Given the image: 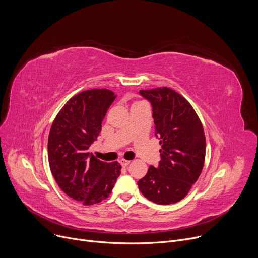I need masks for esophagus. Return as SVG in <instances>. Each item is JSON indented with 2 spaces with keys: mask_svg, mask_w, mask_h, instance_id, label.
Instances as JSON below:
<instances>
[{
  "mask_svg": "<svg viewBox=\"0 0 258 258\" xmlns=\"http://www.w3.org/2000/svg\"><path fill=\"white\" fill-rule=\"evenodd\" d=\"M119 163H120V165H121V167H124V168H126L129 164H130V161H127V159H120L119 161Z\"/></svg>",
  "mask_w": 258,
  "mask_h": 258,
  "instance_id": "1",
  "label": "esophagus"
}]
</instances>
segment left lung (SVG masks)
Segmentation results:
<instances>
[{"label": "left lung", "instance_id": "obj_1", "mask_svg": "<svg viewBox=\"0 0 258 258\" xmlns=\"http://www.w3.org/2000/svg\"><path fill=\"white\" fill-rule=\"evenodd\" d=\"M153 108L155 137L162 145L158 167L150 166L138 181L146 199L170 205L181 201L199 179L205 163L206 138L191 104L168 87L141 90Z\"/></svg>", "mask_w": 258, "mask_h": 258}]
</instances>
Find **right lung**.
I'll return each mask as SVG.
<instances>
[{"instance_id":"add662e5","label":"right lung","mask_w":258,"mask_h":258,"mask_svg":"<svg viewBox=\"0 0 258 258\" xmlns=\"http://www.w3.org/2000/svg\"><path fill=\"white\" fill-rule=\"evenodd\" d=\"M115 97L108 89L78 93L59 110L49 132L51 173L63 192L86 206L106 200L120 174L117 162H102L88 151Z\"/></svg>"}]
</instances>
